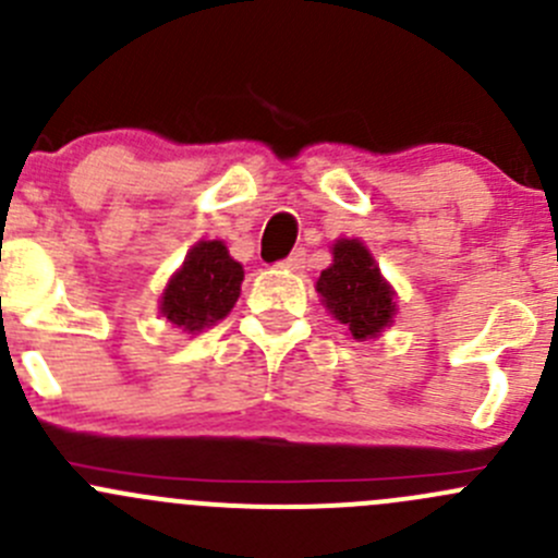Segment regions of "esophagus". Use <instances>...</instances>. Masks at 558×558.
<instances>
[{
  "instance_id": "1",
  "label": "esophagus",
  "mask_w": 558,
  "mask_h": 558,
  "mask_svg": "<svg viewBox=\"0 0 558 558\" xmlns=\"http://www.w3.org/2000/svg\"><path fill=\"white\" fill-rule=\"evenodd\" d=\"M280 267L289 269V272H300V269L305 267V251H302V247L300 251H294L289 258H283V262H280Z\"/></svg>"
}]
</instances>
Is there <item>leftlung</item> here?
<instances>
[{
	"mask_svg": "<svg viewBox=\"0 0 558 558\" xmlns=\"http://www.w3.org/2000/svg\"><path fill=\"white\" fill-rule=\"evenodd\" d=\"M327 311L349 327L356 340L376 338L395 318V291L378 272L371 251L360 240H338L332 264L316 280Z\"/></svg>",
	"mask_w": 558,
	"mask_h": 558,
	"instance_id": "left-lung-1",
	"label": "left lung"
}]
</instances>
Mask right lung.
Segmentation results:
<instances>
[{"instance_id":"1","label":"right lung","mask_w":558,"mask_h":558,"mask_svg":"<svg viewBox=\"0 0 558 558\" xmlns=\"http://www.w3.org/2000/svg\"><path fill=\"white\" fill-rule=\"evenodd\" d=\"M242 278L245 269L229 256L223 242L202 240L171 275L160 296V313L185 332H202L204 327L229 316L240 300Z\"/></svg>"}]
</instances>
